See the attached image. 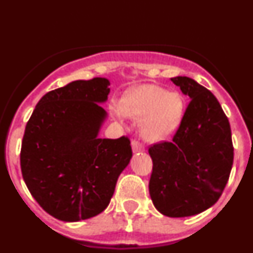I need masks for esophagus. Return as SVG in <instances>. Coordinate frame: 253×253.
I'll return each instance as SVG.
<instances>
[{"label": "esophagus", "instance_id": "1", "mask_svg": "<svg viewBox=\"0 0 253 253\" xmlns=\"http://www.w3.org/2000/svg\"><path fill=\"white\" fill-rule=\"evenodd\" d=\"M131 148H133L134 153H137V152H144V151H146V148H144V147H143L142 144L138 142V140H133V142H131Z\"/></svg>", "mask_w": 253, "mask_h": 253}]
</instances>
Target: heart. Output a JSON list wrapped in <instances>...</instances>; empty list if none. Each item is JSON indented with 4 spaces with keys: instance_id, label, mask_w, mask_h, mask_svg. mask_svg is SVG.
Instances as JSON below:
<instances>
[{
    "instance_id": "1",
    "label": "heart",
    "mask_w": 253,
    "mask_h": 253,
    "mask_svg": "<svg viewBox=\"0 0 253 253\" xmlns=\"http://www.w3.org/2000/svg\"><path fill=\"white\" fill-rule=\"evenodd\" d=\"M118 120L125 115L140 120L139 133L147 142H162L177 130L185 114V99L177 91L157 84L129 88L113 109Z\"/></svg>"
}]
</instances>
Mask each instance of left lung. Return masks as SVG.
I'll return each instance as SVG.
<instances>
[{"label":"left lung","mask_w":253,"mask_h":253,"mask_svg":"<svg viewBox=\"0 0 253 253\" xmlns=\"http://www.w3.org/2000/svg\"><path fill=\"white\" fill-rule=\"evenodd\" d=\"M190 104L172 142L149 148V195L163 215L191 216L213 207L233 165L231 125L215 96L193 78H171Z\"/></svg>","instance_id":"1"}]
</instances>
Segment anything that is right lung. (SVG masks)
I'll return each mask as SVG.
<instances>
[{
	"label": "right lung",
	"mask_w": 253,
	"mask_h": 253,
	"mask_svg": "<svg viewBox=\"0 0 253 253\" xmlns=\"http://www.w3.org/2000/svg\"><path fill=\"white\" fill-rule=\"evenodd\" d=\"M109 86L104 77L69 82L45 93L26 124L22 177L40 207L63 222L104 211L133 156L126 137H99Z\"/></svg>",
	"instance_id": "obj_1"
}]
</instances>
